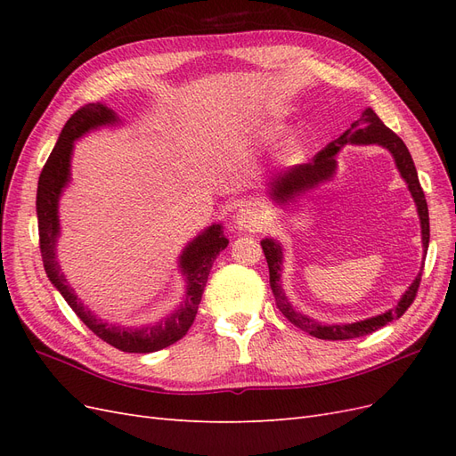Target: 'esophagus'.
Returning a JSON list of instances; mask_svg holds the SVG:
<instances>
[{
	"label": "esophagus",
	"instance_id": "1",
	"mask_svg": "<svg viewBox=\"0 0 456 456\" xmlns=\"http://www.w3.org/2000/svg\"><path fill=\"white\" fill-rule=\"evenodd\" d=\"M236 226L241 230L258 232L266 226V215L256 205H245L236 213Z\"/></svg>",
	"mask_w": 456,
	"mask_h": 456
}]
</instances>
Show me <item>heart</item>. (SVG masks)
I'll return each instance as SVG.
<instances>
[{
    "label": "heart",
    "instance_id": "obj_1",
    "mask_svg": "<svg viewBox=\"0 0 456 456\" xmlns=\"http://www.w3.org/2000/svg\"><path fill=\"white\" fill-rule=\"evenodd\" d=\"M283 133H285V129L280 127V126H278V127H270V129L265 131V141H266V142H273L275 139H280V136H281ZM302 154H305V146H302L298 141L289 144V148H287V151H285V156H287L289 159H300Z\"/></svg>",
    "mask_w": 456,
    "mask_h": 456
}]
</instances>
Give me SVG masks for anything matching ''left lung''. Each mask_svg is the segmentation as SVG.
<instances>
[{"label":"left lung","mask_w":456,"mask_h":456,"mask_svg":"<svg viewBox=\"0 0 456 456\" xmlns=\"http://www.w3.org/2000/svg\"><path fill=\"white\" fill-rule=\"evenodd\" d=\"M382 144L384 148H388L392 151V156L395 159V165L399 173L405 178V183L411 190L412 198H415L419 216H420V224H422V245H424V253L428 251V243H430V216H428V203L424 198L422 186L419 183V175L415 169V163H412V158L409 154L407 146L399 136L384 126L380 118L372 112L370 108H367L362 114V118L352 123V127L348 131H344L337 141L327 144L320 154H315V158L308 163H300L295 165V167H289L287 171H281L278 176L273 178L272 183V194L273 198H278L281 201H287L295 198L298 191L312 188L315 184H320L327 181L329 176H333L337 161L335 154L344 146V144ZM262 251H265L268 268H270V285H272V293L275 297V305H278L280 312L287 317L289 322L297 325L298 329L306 330L308 335L315 338H323V340H348V338H357V337H365L372 330H377L384 327L386 323H390L392 320H397L402 317L407 308L415 302L419 287H420V275H417V280L412 281V285L407 289L402 300L397 302V306L390 312H386L382 315L370 317V320L365 322H357V323H348V325H322L320 322L310 320L308 315H302L293 310V306L289 305V300L285 293L281 291L280 285V265H281V249L278 243H273L272 240L260 241Z\"/></svg>","instance_id":"left-lung-1"}]
</instances>
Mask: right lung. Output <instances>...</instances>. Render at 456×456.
<instances>
[{"mask_svg":"<svg viewBox=\"0 0 456 456\" xmlns=\"http://www.w3.org/2000/svg\"><path fill=\"white\" fill-rule=\"evenodd\" d=\"M116 121V116L110 108L104 104H86L77 108L76 112L66 121V126L59 136L57 146L53 148L47 163L44 165L37 183V230H39V251L41 260H44L45 272L49 275L51 283L59 289L64 300L68 302L76 315L84 322L93 333L104 340L110 346H114L121 352L129 354H150L158 352L161 348H167L176 340H181L188 329L196 320L198 306L201 302V293L205 289L207 278L213 268V262L216 255L228 245L223 230L218 224L205 230L201 236L188 245L181 258V266L188 278V293L184 298V305L178 308L171 317H167L163 323L144 329H126L102 323L101 320L84 308V305L76 298L72 289L68 287L64 275L61 273L59 262L54 258V243L59 236V215L57 205L59 196L70 176V156L74 141L86 131L104 126V123Z\"/></svg>","mask_w":456,"mask_h":456,"instance_id":"right-lung-1","label":"right lung"}]
</instances>
